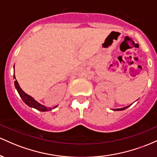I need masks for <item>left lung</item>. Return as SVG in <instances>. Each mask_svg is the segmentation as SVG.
<instances>
[{
  "label": "left lung",
  "mask_w": 157,
  "mask_h": 157,
  "mask_svg": "<svg viewBox=\"0 0 157 157\" xmlns=\"http://www.w3.org/2000/svg\"><path fill=\"white\" fill-rule=\"evenodd\" d=\"M128 107H130V105L129 106H127V107H122V108H118V109H113V110H125V109H127L128 108Z\"/></svg>",
  "instance_id": "1"
}]
</instances>
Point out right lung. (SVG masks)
Returning a JSON list of instances; mask_svg holds the SVG:
<instances>
[{
	"mask_svg": "<svg viewBox=\"0 0 157 157\" xmlns=\"http://www.w3.org/2000/svg\"><path fill=\"white\" fill-rule=\"evenodd\" d=\"M14 68H15V66H14ZM14 78H15V73H14ZM15 89L17 90V93H18L19 96H20L21 98H22L23 101H24V103H25L26 105H28L29 107H32V108H35V109H36V110H39V111H42V112L50 111V110H52V108H51V107H47L44 106V105H41V104H40L39 102L37 101L36 100H35V98L32 97L31 96L26 94V93L24 92V90H23L21 88L18 82H17V80H15ZM58 107V105L53 107V109L56 108V107Z\"/></svg>",
	"mask_w": 157,
	"mask_h": 157,
	"instance_id": "obj_1",
	"label": "right lung"
}]
</instances>
